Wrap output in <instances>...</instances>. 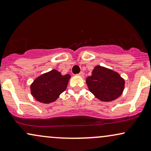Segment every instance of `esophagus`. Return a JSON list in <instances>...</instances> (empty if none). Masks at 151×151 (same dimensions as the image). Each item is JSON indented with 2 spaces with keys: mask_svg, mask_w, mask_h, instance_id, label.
I'll list each match as a JSON object with an SVG mask.
<instances>
[{
  "mask_svg": "<svg viewBox=\"0 0 151 151\" xmlns=\"http://www.w3.org/2000/svg\"><path fill=\"white\" fill-rule=\"evenodd\" d=\"M78 76H81V77H83V76H84V73H83V72H81L79 74H78Z\"/></svg>",
  "mask_w": 151,
  "mask_h": 151,
  "instance_id": "esophagus-1",
  "label": "esophagus"
}]
</instances>
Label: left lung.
<instances>
[{"label":"left lung","instance_id":"obj_1","mask_svg":"<svg viewBox=\"0 0 151 151\" xmlns=\"http://www.w3.org/2000/svg\"><path fill=\"white\" fill-rule=\"evenodd\" d=\"M86 83L89 90L102 101H111L123 92L124 80L118 73L106 67L96 66Z\"/></svg>","mask_w":151,"mask_h":151}]
</instances>
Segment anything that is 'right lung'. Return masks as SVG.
I'll list each match as a JSON object with an SVG mask.
<instances>
[{
  "label": "right lung",
  "mask_w": 151,
  "mask_h": 151,
  "mask_svg": "<svg viewBox=\"0 0 151 151\" xmlns=\"http://www.w3.org/2000/svg\"><path fill=\"white\" fill-rule=\"evenodd\" d=\"M70 78L69 74L63 76L56 69L45 73L36 78L31 85V95L36 101L43 104L55 101L66 90Z\"/></svg>",
  "instance_id": "right-lung-1"
}]
</instances>
